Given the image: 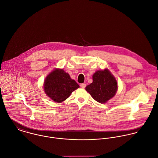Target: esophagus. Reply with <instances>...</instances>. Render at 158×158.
I'll use <instances>...</instances> for the list:
<instances>
[{
    "label": "esophagus",
    "mask_w": 158,
    "mask_h": 158,
    "mask_svg": "<svg viewBox=\"0 0 158 158\" xmlns=\"http://www.w3.org/2000/svg\"><path fill=\"white\" fill-rule=\"evenodd\" d=\"M80 86H81L82 89H84V88L86 87V84H84V83H83V84H81L80 85Z\"/></svg>",
    "instance_id": "1"
}]
</instances>
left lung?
<instances>
[{"mask_svg": "<svg viewBox=\"0 0 158 158\" xmlns=\"http://www.w3.org/2000/svg\"><path fill=\"white\" fill-rule=\"evenodd\" d=\"M92 77L93 82L85 87L86 91L97 102L106 103L116 94V79L108 69L96 71Z\"/></svg>", "mask_w": 158, "mask_h": 158, "instance_id": "obj_1", "label": "left lung"}]
</instances>
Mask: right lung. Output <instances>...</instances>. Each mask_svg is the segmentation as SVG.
Masks as SVG:
<instances>
[{
    "instance_id": "right-lung-1",
    "label": "right lung",
    "mask_w": 158,
    "mask_h": 158,
    "mask_svg": "<svg viewBox=\"0 0 158 158\" xmlns=\"http://www.w3.org/2000/svg\"><path fill=\"white\" fill-rule=\"evenodd\" d=\"M79 87L78 84L71 79L69 74L59 68L50 73L44 82L45 94L56 102H63Z\"/></svg>"
}]
</instances>
